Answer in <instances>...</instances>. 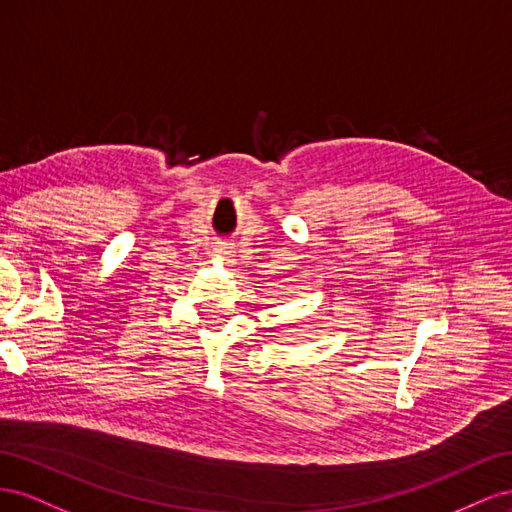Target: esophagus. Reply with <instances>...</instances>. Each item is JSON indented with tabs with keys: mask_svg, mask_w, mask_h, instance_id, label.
I'll return each instance as SVG.
<instances>
[{
	"mask_svg": "<svg viewBox=\"0 0 512 512\" xmlns=\"http://www.w3.org/2000/svg\"><path fill=\"white\" fill-rule=\"evenodd\" d=\"M216 255H218V257H223V259H227V261H229V257L233 255V246H229L227 242H223V244H218V246H216Z\"/></svg>",
	"mask_w": 512,
	"mask_h": 512,
	"instance_id": "obj_1",
	"label": "esophagus"
}]
</instances>
